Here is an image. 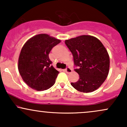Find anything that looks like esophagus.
Listing matches in <instances>:
<instances>
[{"instance_id":"obj_1","label":"esophagus","mask_w":127,"mask_h":127,"mask_svg":"<svg viewBox=\"0 0 127 127\" xmlns=\"http://www.w3.org/2000/svg\"><path fill=\"white\" fill-rule=\"evenodd\" d=\"M65 72L67 73H70L72 72V69H71V68H70L69 67H67L65 68Z\"/></svg>"}]
</instances>
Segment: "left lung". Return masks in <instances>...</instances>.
Masks as SVG:
<instances>
[{"label": "left lung", "mask_w": 127, "mask_h": 127, "mask_svg": "<svg viewBox=\"0 0 127 127\" xmlns=\"http://www.w3.org/2000/svg\"><path fill=\"white\" fill-rule=\"evenodd\" d=\"M72 53L75 70L79 75L77 82L71 83L76 90L91 93L102 85L108 75L110 59L107 50L98 39L82 35L65 40Z\"/></svg>", "instance_id": "1"}]
</instances>
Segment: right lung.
<instances>
[{
	"instance_id": "1",
	"label": "right lung",
	"mask_w": 127,
	"mask_h": 127,
	"mask_svg": "<svg viewBox=\"0 0 127 127\" xmlns=\"http://www.w3.org/2000/svg\"><path fill=\"white\" fill-rule=\"evenodd\" d=\"M60 42L48 34H39L29 39L23 46L18 59V71L30 88L43 91L55 84L59 72L51 65L49 54Z\"/></svg>"
}]
</instances>
